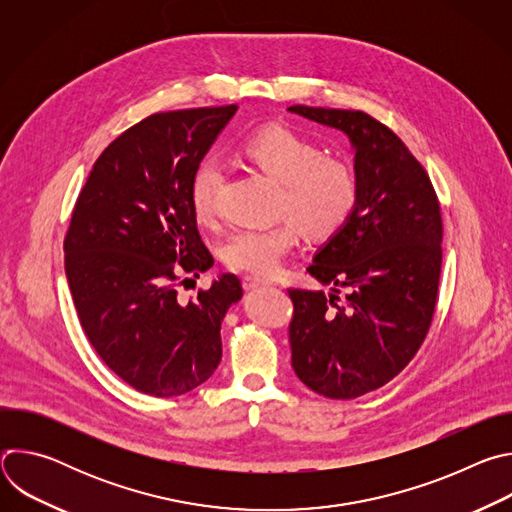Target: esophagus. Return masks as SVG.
I'll list each match as a JSON object with an SVG mask.
<instances>
[{
  "instance_id": "1",
  "label": "esophagus",
  "mask_w": 512,
  "mask_h": 512,
  "mask_svg": "<svg viewBox=\"0 0 512 512\" xmlns=\"http://www.w3.org/2000/svg\"><path fill=\"white\" fill-rule=\"evenodd\" d=\"M269 281H265V279H261V277H253V275H247V277H243V287L247 289V291H253V289H257V287H263V285H267Z\"/></svg>"
}]
</instances>
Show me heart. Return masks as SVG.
<instances>
[{
	"mask_svg": "<svg viewBox=\"0 0 512 512\" xmlns=\"http://www.w3.org/2000/svg\"><path fill=\"white\" fill-rule=\"evenodd\" d=\"M243 154L263 174L279 182L277 210L285 214L269 227L235 231L223 245V259L235 271L271 275L283 257L300 243L302 227L310 237L336 233L350 216L358 184L354 170L340 158L322 156L308 137L281 125L249 135ZM223 168L204 160L190 182V204L198 221L208 223L218 212Z\"/></svg>",
	"mask_w": 512,
	"mask_h": 512,
	"instance_id": "heart-1",
	"label": "heart"
}]
</instances>
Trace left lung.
Here are the masks:
<instances>
[{"instance_id": "left-lung-1", "label": "left lung", "mask_w": 512, "mask_h": 512, "mask_svg": "<svg viewBox=\"0 0 512 512\" xmlns=\"http://www.w3.org/2000/svg\"><path fill=\"white\" fill-rule=\"evenodd\" d=\"M289 111L348 135L358 184L346 223L308 267L330 294L287 289L291 367L318 395L356 399L395 379L427 336L442 273V208L423 166L381 121L348 109Z\"/></svg>"}]
</instances>
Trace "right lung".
<instances>
[{"label":"right lung","instance_id":"obj_1","mask_svg":"<svg viewBox=\"0 0 512 512\" xmlns=\"http://www.w3.org/2000/svg\"><path fill=\"white\" fill-rule=\"evenodd\" d=\"M235 113L200 107L135 123L99 156L70 216L64 269L81 326L107 367L145 395L176 397L210 379L221 322L243 298L233 273L178 296L214 263L190 182Z\"/></svg>","mask_w":512,"mask_h":512}]
</instances>
